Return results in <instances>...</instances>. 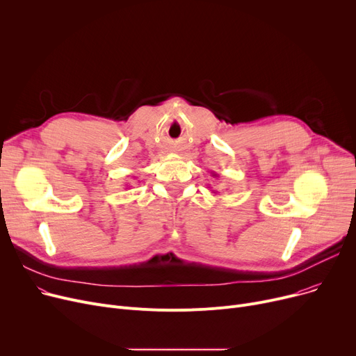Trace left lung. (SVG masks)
Masks as SVG:
<instances>
[{
  "label": "left lung",
  "mask_w": 356,
  "mask_h": 356,
  "mask_svg": "<svg viewBox=\"0 0 356 356\" xmlns=\"http://www.w3.org/2000/svg\"><path fill=\"white\" fill-rule=\"evenodd\" d=\"M213 176H216V175H215V173H213ZM213 193H215V192H213Z\"/></svg>",
  "instance_id": "8db88e82"
}]
</instances>
